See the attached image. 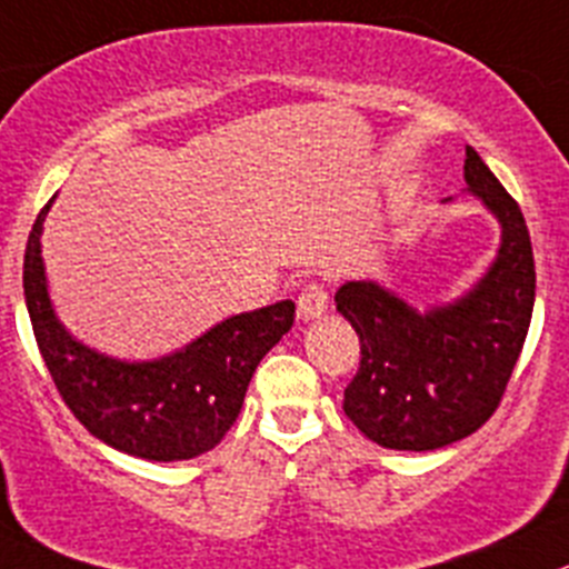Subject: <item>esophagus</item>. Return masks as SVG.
<instances>
[{"instance_id":"esophagus-1","label":"esophagus","mask_w":569,"mask_h":569,"mask_svg":"<svg viewBox=\"0 0 569 569\" xmlns=\"http://www.w3.org/2000/svg\"><path fill=\"white\" fill-rule=\"evenodd\" d=\"M326 309H328L326 286L320 283L302 286L300 295H297V315H300V320H317V317L326 315Z\"/></svg>"}]
</instances>
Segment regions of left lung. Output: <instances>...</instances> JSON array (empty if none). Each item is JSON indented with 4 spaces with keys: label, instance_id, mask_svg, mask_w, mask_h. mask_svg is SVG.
<instances>
[{
    "label": "left lung",
    "instance_id": "left-lung-1",
    "mask_svg": "<svg viewBox=\"0 0 569 569\" xmlns=\"http://www.w3.org/2000/svg\"><path fill=\"white\" fill-rule=\"evenodd\" d=\"M463 179L502 230L497 258L466 295L418 311L376 280H348L333 297L362 345L342 410L385 449L432 452L477 432L528 337L536 269L522 210L471 146Z\"/></svg>",
    "mask_w": 569,
    "mask_h": 569
}]
</instances>
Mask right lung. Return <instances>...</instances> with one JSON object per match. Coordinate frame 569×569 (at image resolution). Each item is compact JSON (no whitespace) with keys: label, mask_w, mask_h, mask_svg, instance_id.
Listing matches in <instances>:
<instances>
[{"label":"right lung","mask_w":569,"mask_h":569,"mask_svg":"<svg viewBox=\"0 0 569 569\" xmlns=\"http://www.w3.org/2000/svg\"><path fill=\"white\" fill-rule=\"evenodd\" d=\"M47 201L24 249V300L47 370L72 416L111 449L142 460L210 452L236 423L254 368L295 322V302L243 311L168 357L126 362L76 339L52 309L41 230Z\"/></svg>","instance_id":"1"}]
</instances>
